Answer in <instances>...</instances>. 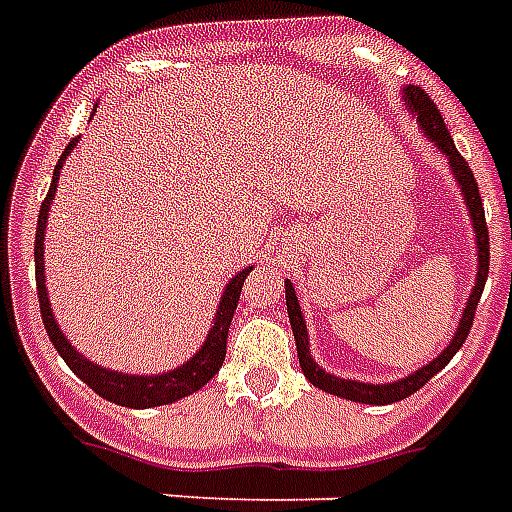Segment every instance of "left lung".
<instances>
[{"label": "left lung", "instance_id": "left-lung-1", "mask_svg": "<svg viewBox=\"0 0 512 512\" xmlns=\"http://www.w3.org/2000/svg\"><path fill=\"white\" fill-rule=\"evenodd\" d=\"M405 99L416 112H419V123L424 128V134L438 144L440 152H446L448 163L456 174V182L462 185L464 201L470 206V217H473L475 228V244H478V282H475V290L467 300V308H464L462 322H459V330H456L454 341L448 343V349L440 354L438 360H432L429 365H424L421 370L411 373L403 381H392V384H360V381H346V378H335L330 373H325L322 368H317V362L311 360L308 354V335H306V322H303V314H300L298 298H295V287L292 282H284V292H287V314H290L292 333H295V346H298V360L300 368L306 373V378L319 389H325L330 395L346 397V400H354V403H368V405H386L397 403V400H405L408 395H413L416 389L427 384L429 378L435 376L438 370H443L451 362L456 351L462 349V343L467 341L470 335V327H473L475 308H478V300L483 295V287H486V276H489V228H486V214H483V201L481 193H478V182L473 177V169L467 166L459 150L454 147V139L448 134L446 123H443V115L435 101L429 99L427 91L421 88H413L408 85L405 91Z\"/></svg>", "mask_w": 512, "mask_h": 512}]
</instances>
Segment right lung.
Returning <instances> with one entry per match:
<instances>
[{"mask_svg": "<svg viewBox=\"0 0 512 512\" xmlns=\"http://www.w3.org/2000/svg\"><path fill=\"white\" fill-rule=\"evenodd\" d=\"M77 139L66 144V150L61 152V158L56 163V171H53V182H50V190L45 195V201L39 206V220H37V236H34V265H37V298H39V314H42V322H45V330H48L50 341L56 346V351L64 357V362L72 368L74 376H80L85 384L91 386L93 392L99 397H107L109 403L126 405V408H152V405H166L174 403L179 397H187L198 392L201 386L209 384L217 370L222 368L225 362V349H228V330L230 319H233V311L239 306L241 287H244V279L252 268H244L241 273H236V279L225 287V295H222V303L217 308V317H214V325L209 330V338L198 349L193 360L185 362L182 368L171 370V373H163V376H123V373H115V370H104L99 365H91V362L80 357L77 351L66 343L64 333L58 330L56 319H53V311H50L48 292H45V276H42V236H45V222H48V209L53 195H56V182L58 171L64 166V158L69 155V150L74 147Z\"/></svg>", "mask_w": 512, "mask_h": 512, "instance_id": "add662e5", "label": "right lung"}]
</instances>
